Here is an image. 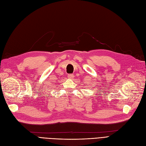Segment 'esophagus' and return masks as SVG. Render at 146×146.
<instances>
[{"label":"esophagus","instance_id":"1","mask_svg":"<svg viewBox=\"0 0 146 146\" xmlns=\"http://www.w3.org/2000/svg\"><path fill=\"white\" fill-rule=\"evenodd\" d=\"M68 77L69 78H70V79H73L74 77V75H73L72 74H69Z\"/></svg>","mask_w":146,"mask_h":146}]
</instances>
